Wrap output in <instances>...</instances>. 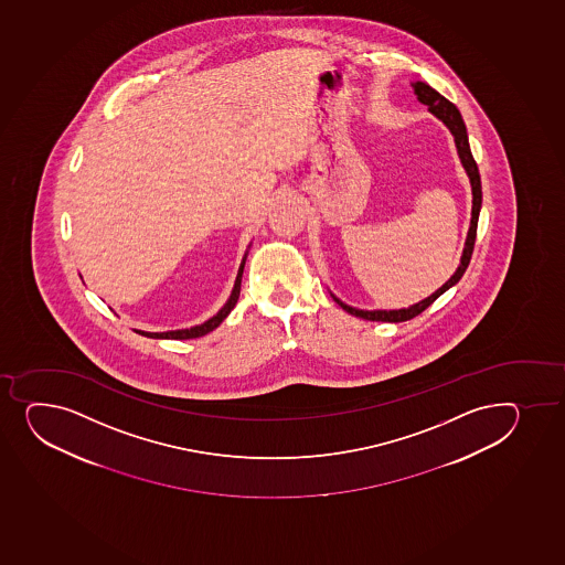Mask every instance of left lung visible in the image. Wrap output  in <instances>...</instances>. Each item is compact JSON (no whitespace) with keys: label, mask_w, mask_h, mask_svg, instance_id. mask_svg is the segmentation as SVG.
Listing matches in <instances>:
<instances>
[{"label":"left lung","mask_w":565,"mask_h":565,"mask_svg":"<svg viewBox=\"0 0 565 565\" xmlns=\"http://www.w3.org/2000/svg\"><path fill=\"white\" fill-rule=\"evenodd\" d=\"M413 89H415L418 102L426 104L429 111L437 115V117L450 128L451 136L456 139V145H458L459 158H461L465 169L469 172L470 184H472V220H470L469 236H467V244H465L461 266H459L458 271L451 275V279L448 280L446 285H443V288L435 291L434 296H429L428 299H424L420 303L413 305L409 309L359 310L353 309V307H348V305L342 303L340 299L333 296L334 301H337L345 312H350L351 316H356V318H363V320L393 321V323L413 320L415 316L422 315L424 310L428 309L429 305L434 303L437 297L443 296L448 288L459 282V279L463 277L465 271L469 268L470 256H472V250H475L476 231H478V217H480L481 209V182L480 171H478V166H476L472 152H470L469 137H467V128H465L463 119H461L458 107L454 106L450 100H446L445 96L439 95V93L431 89L429 85L416 82V84H413Z\"/></svg>","instance_id":"obj_1"}]
</instances>
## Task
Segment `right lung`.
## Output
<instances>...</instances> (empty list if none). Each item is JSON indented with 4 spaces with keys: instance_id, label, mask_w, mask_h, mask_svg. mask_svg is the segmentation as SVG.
Segmentation results:
<instances>
[{
    "instance_id": "right-lung-1",
    "label": "right lung",
    "mask_w": 565,
    "mask_h": 565,
    "mask_svg": "<svg viewBox=\"0 0 565 565\" xmlns=\"http://www.w3.org/2000/svg\"><path fill=\"white\" fill-rule=\"evenodd\" d=\"M244 262H242V266H239L238 277H236V282H234V290H232L231 299L226 301L225 307L214 316V318H210L209 321H204L202 326L191 327V329H182V331H169V333H145V331H136V333L143 334V337H149V339H172V340H188V339H199V337H204V334H209L210 331H214L215 327L220 326L221 321L225 320L226 316L231 315V310L236 307L238 303L239 297V288H242V274H244Z\"/></svg>"
}]
</instances>
